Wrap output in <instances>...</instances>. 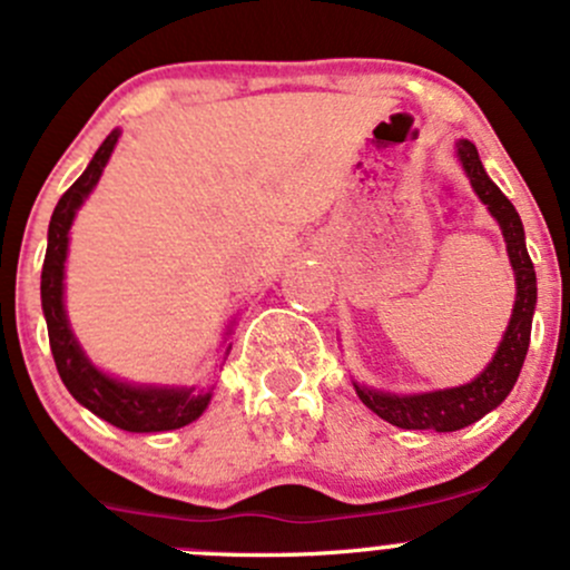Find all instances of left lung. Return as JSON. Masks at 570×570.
Instances as JSON below:
<instances>
[{
	"label": "left lung",
	"mask_w": 570,
	"mask_h": 570,
	"mask_svg": "<svg viewBox=\"0 0 570 570\" xmlns=\"http://www.w3.org/2000/svg\"><path fill=\"white\" fill-rule=\"evenodd\" d=\"M458 156L471 178L473 191L479 194L481 203L490 208V214L498 218L500 229L505 237V252H509L511 267H514L517 281V299L511 311V322L505 327L503 341H500L495 356L490 365L479 373L471 384L452 386V390L422 392V395H392V392L367 390V386L354 384L356 395L362 403L386 419L390 424L403 430H435V433H454V430L468 428L479 422L481 416L498 409L509 392L514 390L519 371H522L524 354L530 346V327H533L535 311V271L530 262L528 246H524L522 218L509 203L503 191L498 189L484 173L476 146L471 140L458 142Z\"/></svg>",
	"instance_id": "left-lung-1"
}]
</instances>
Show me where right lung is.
<instances>
[{
  "label": "right lung",
  "instance_id": "add662e5",
  "mask_svg": "<svg viewBox=\"0 0 570 570\" xmlns=\"http://www.w3.org/2000/svg\"><path fill=\"white\" fill-rule=\"evenodd\" d=\"M118 135L121 132L112 129L105 137V142L94 154L86 173L56 203L51 224H48L46 262H42V314H46L56 371H59L65 386L80 405H86L91 414L110 422L112 428L127 430V433H165V430L186 428V424L203 414L210 403V390L205 392L194 390V386H142L105 376L102 371L91 365L80 343L75 341L65 311V259L72 218L94 186H97L99 175H102L112 148H116Z\"/></svg>",
  "mask_w": 570,
  "mask_h": 570
}]
</instances>
